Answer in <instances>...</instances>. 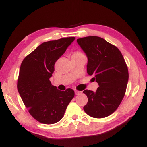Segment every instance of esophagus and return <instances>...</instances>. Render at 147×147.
Segmentation results:
<instances>
[{"label":"esophagus","mask_w":147,"mask_h":147,"mask_svg":"<svg viewBox=\"0 0 147 147\" xmlns=\"http://www.w3.org/2000/svg\"><path fill=\"white\" fill-rule=\"evenodd\" d=\"M81 93H82V91H78V90H75V94L76 95H80V94H81Z\"/></svg>","instance_id":"1"}]
</instances>
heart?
<instances>
[{"mask_svg":"<svg viewBox=\"0 0 147 147\" xmlns=\"http://www.w3.org/2000/svg\"><path fill=\"white\" fill-rule=\"evenodd\" d=\"M80 54H82V53L79 52H76L74 54V55H80Z\"/></svg>","mask_w":147,"mask_h":147,"instance_id":"heart-1","label":"heart"}]
</instances>
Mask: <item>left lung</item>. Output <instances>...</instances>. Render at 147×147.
Masks as SVG:
<instances>
[{
  "label": "left lung",
  "mask_w": 147,
  "mask_h": 147,
  "mask_svg": "<svg viewBox=\"0 0 147 147\" xmlns=\"http://www.w3.org/2000/svg\"><path fill=\"white\" fill-rule=\"evenodd\" d=\"M77 42L88 59L87 72L98 83L95 92L86 89L88 102L85 112L94 118H104L115 111L125 96L129 72L120 50L98 36L79 38Z\"/></svg>",
  "instance_id": "obj_1"
}]
</instances>
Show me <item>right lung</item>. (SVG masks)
I'll return each mask as SVG.
<instances>
[{
	"label": "right lung",
	"mask_w": 147,
	"mask_h": 147,
	"mask_svg": "<svg viewBox=\"0 0 147 147\" xmlns=\"http://www.w3.org/2000/svg\"><path fill=\"white\" fill-rule=\"evenodd\" d=\"M74 40L75 37H69L44 42L21 63L17 88L30 114L38 122L47 125L58 122L74 98L73 89L59 91L50 78L56 61Z\"/></svg>",
	"instance_id": "add662e5"
}]
</instances>
